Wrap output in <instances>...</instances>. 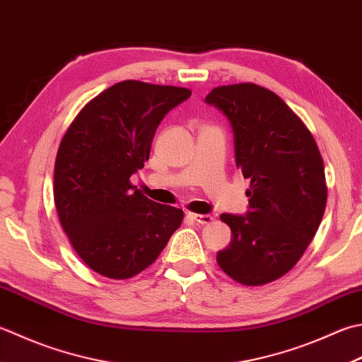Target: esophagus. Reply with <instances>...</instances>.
<instances>
[{
    "label": "esophagus",
    "instance_id": "34e87169",
    "mask_svg": "<svg viewBox=\"0 0 362 362\" xmlns=\"http://www.w3.org/2000/svg\"><path fill=\"white\" fill-rule=\"evenodd\" d=\"M191 221H194L197 224H207L211 221V216L210 215H197V214H188L187 215Z\"/></svg>",
    "mask_w": 362,
    "mask_h": 362
}]
</instances>
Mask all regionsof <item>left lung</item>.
<instances>
[{
  "label": "left lung",
  "mask_w": 362,
  "mask_h": 362,
  "mask_svg": "<svg viewBox=\"0 0 362 362\" xmlns=\"http://www.w3.org/2000/svg\"><path fill=\"white\" fill-rule=\"evenodd\" d=\"M205 103L228 117L235 165L251 180L250 210L221 215L232 237L218 251V265L240 284H268L292 270L320 226L327 207L322 155L301 119L257 84L215 88Z\"/></svg>",
  "instance_id": "obj_1"
}]
</instances>
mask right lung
Masks as SVG:
<instances>
[{
  "label": "right lung",
  "instance_id": "right-lung-1",
  "mask_svg": "<svg viewBox=\"0 0 362 362\" xmlns=\"http://www.w3.org/2000/svg\"><path fill=\"white\" fill-rule=\"evenodd\" d=\"M191 90L122 81L78 112L54 165V204L78 256L98 274L127 279L153 264L183 211L130 183L143 169L160 122Z\"/></svg>",
  "mask_w": 362,
  "mask_h": 362
}]
</instances>
